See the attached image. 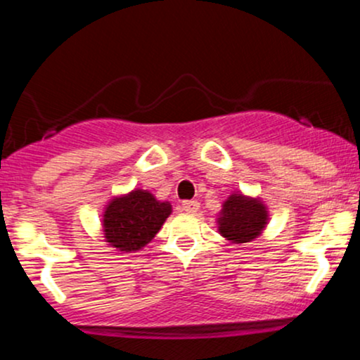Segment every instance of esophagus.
<instances>
[{
  "mask_svg": "<svg viewBox=\"0 0 360 360\" xmlns=\"http://www.w3.org/2000/svg\"><path fill=\"white\" fill-rule=\"evenodd\" d=\"M181 210H183V212H186V213H196L198 210H200V203H198V201H194V200L184 201V203L181 205Z\"/></svg>",
  "mask_w": 360,
  "mask_h": 360,
  "instance_id": "34e87169",
  "label": "esophagus"
}]
</instances>
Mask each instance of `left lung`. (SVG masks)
Here are the masks:
<instances>
[{
	"label": "left lung",
	"instance_id": "1",
	"mask_svg": "<svg viewBox=\"0 0 360 360\" xmlns=\"http://www.w3.org/2000/svg\"><path fill=\"white\" fill-rule=\"evenodd\" d=\"M266 223L267 210L262 201L237 193L223 203L218 232L232 243H247L262 233Z\"/></svg>",
	"mask_w": 360,
	"mask_h": 360
}]
</instances>
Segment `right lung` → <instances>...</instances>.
<instances>
[{
    "mask_svg": "<svg viewBox=\"0 0 360 360\" xmlns=\"http://www.w3.org/2000/svg\"><path fill=\"white\" fill-rule=\"evenodd\" d=\"M169 201H157L143 189L111 200L103 213V232L110 247L135 252L146 247L171 214Z\"/></svg>",
    "mask_w": 360,
    "mask_h": 360,
    "instance_id": "1",
    "label": "right lung"
}]
</instances>
